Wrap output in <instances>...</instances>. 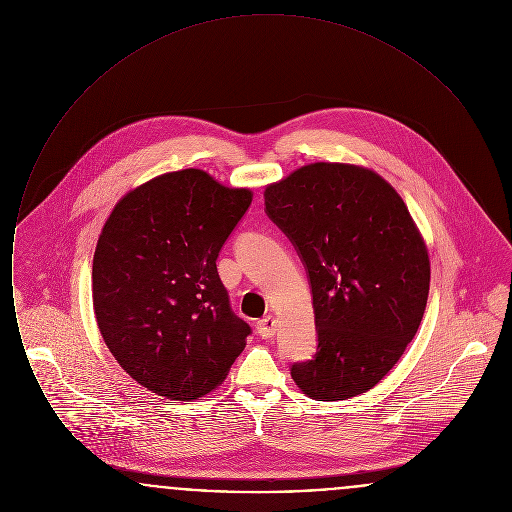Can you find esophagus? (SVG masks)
<instances>
[{
    "instance_id": "esophagus-1",
    "label": "esophagus",
    "mask_w": 512,
    "mask_h": 512,
    "mask_svg": "<svg viewBox=\"0 0 512 512\" xmlns=\"http://www.w3.org/2000/svg\"><path fill=\"white\" fill-rule=\"evenodd\" d=\"M276 328H278V320H276V317H272V315L261 318V320L257 322V332H259V336L265 338V340H270V338L276 336Z\"/></svg>"
}]
</instances>
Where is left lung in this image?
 <instances>
[{
    "label": "left lung",
    "instance_id": "left-lung-1",
    "mask_svg": "<svg viewBox=\"0 0 512 512\" xmlns=\"http://www.w3.org/2000/svg\"><path fill=\"white\" fill-rule=\"evenodd\" d=\"M267 215L305 263L317 353L292 365L317 401L372 390L413 340L430 290L428 249L413 217L378 172L311 163L265 190Z\"/></svg>",
    "mask_w": 512,
    "mask_h": 512
}]
</instances>
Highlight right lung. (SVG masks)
<instances>
[{"mask_svg": "<svg viewBox=\"0 0 512 512\" xmlns=\"http://www.w3.org/2000/svg\"><path fill=\"white\" fill-rule=\"evenodd\" d=\"M253 194L199 169L165 172L122 197L99 234L92 299L115 361L172 401L219 388L249 324L230 309L220 247Z\"/></svg>", "mask_w": 512, "mask_h": 512, "instance_id": "1", "label": "right lung"}]
</instances>
